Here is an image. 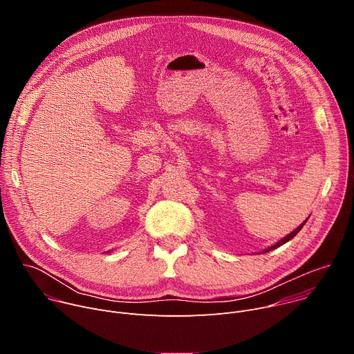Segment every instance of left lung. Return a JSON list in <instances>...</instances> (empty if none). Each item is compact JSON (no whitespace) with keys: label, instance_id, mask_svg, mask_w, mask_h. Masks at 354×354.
Instances as JSON below:
<instances>
[{"label":"left lung","instance_id":"8db88e82","mask_svg":"<svg viewBox=\"0 0 354 354\" xmlns=\"http://www.w3.org/2000/svg\"><path fill=\"white\" fill-rule=\"evenodd\" d=\"M307 220H308V218H307ZM307 220H306V221H304V223H302V224H301V225H298V227H297V228H295V230H294V231H291V232H290V234H288V235H286V236H284V238H281V239H280V241H277V242H276V243H274V245H272V246H269V248H266V249H263V250H262V252H261V254H265V252H270V250H273V249H276V248H279V246H281V245H284V243H286V242H288V241H290V239H292V238H294V236H295V235H297V234H298V232H299V231H301V228H302V227H304V224H306V223H307Z\"/></svg>","mask_w":354,"mask_h":354}]
</instances>
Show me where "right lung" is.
Returning <instances> with one entry per match:
<instances>
[{
    "mask_svg": "<svg viewBox=\"0 0 354 354\" xmlns=\"http://www.w3.org/2000/svg\"><path fill=\"white\" fill-rule=\"evenodd\" d=\"M108 252H109V250H108Z\"/></svg>",
    "mask_w": 354,
    "mask_h": 354,
    "instance_id": "add662e5",
    "label": "right lung"
}]
</instances>
